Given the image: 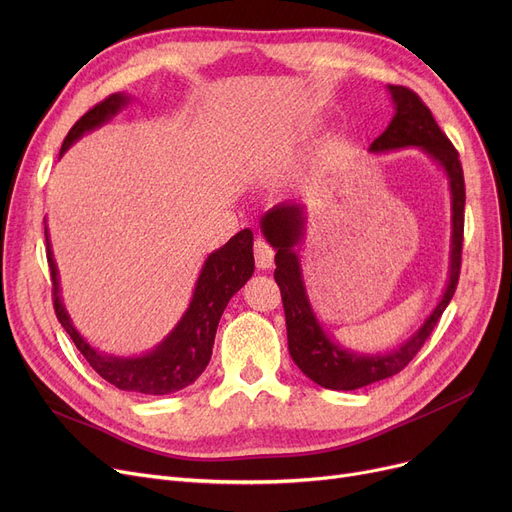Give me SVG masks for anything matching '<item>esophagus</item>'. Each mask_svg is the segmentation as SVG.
<instances>
[{
	"instance_id": "34e87169",
	"label": "esophagus",
	"mask_w": 512,
	"mask_h": 512,
	"mask_svg": "<svg viewBox=\"0 0 512 512\" xmlns=\"http://www.w3.org/2000/svg\"><path fill=\"white\" fill-rule=\"evenodd\" d=\"M253 249H255V263H257L259 270H270V267L274 265V255H276L274 249L261 238L255 240Z\"/></svg>"
}]
</instances>
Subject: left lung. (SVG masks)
<instances>
[{
    "instance_id": "8db88e82",
    "label": "left lung",
    "mask_w": 512,
    "mask_h": 512,
    "mask_svg": "<svg viewBox=\"0 0 512 512\" xmlns=\"http://www.w3.org/2000/svg\"><path fill=\"white\" fill-rule=\"evenodd\" d=\"M394 118L388 128L369 147L371 153H384L405 147H419L432 157L448 178L450 209H452V236H450V265L448 284L440 303L429 317L405 342H400L388 353L365 355L340 346L315 317L301 272V261L294 247L305 238L307 207L301 201H286L267 211L261 218V232L267 242L278 251L274 278L282 292L286 313L288 351L292 361L309 380L328 390H357L375 382L392 378L405 369L421 346L432 334L438 319L448 307L459 284L463 228H465V178L459 153L452 147L446 134L436 124L429 107L407 87L388 85Z\"/></svg>"
}]
</instances>
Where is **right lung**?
<instances>
[{
  "label": "right lung",
  "instance_id": "add662e5",
  "mask_svg": "<svg viewBox=\"0 0 512 512\" xmlns=\"http://www.w3.org/2000/svg\"><path fill=\"white\" fill-rule=\"evenodd\" d=\"M130 99L132 97L126 93H114L101 103H97L95 107H91V110L66 134L60 155H64L80 137H85L87 132L110 122L118 112L124 110ZM45 242L47 263L53 282V309H56L62 328L70 334L78 351L83 353L89 365L105 382H110L112 386L126 392H139L149 396H164L178 392L186 386H191L205 371L211 359L215 330H218L220 317L228 301L247 284V280L255 272L253 232L245 228L236 236H232L222 249L209 253L197 278L193 299L188 303L174 330L155 348L139 357H116L97 351V348L91 346L85 340V336L74 328L66 305L62 301L60 272L56 259H53L47 226Z\"/></svg>",
  "mask_w": 512,
  "mask_h": 512
}]
</instances>
